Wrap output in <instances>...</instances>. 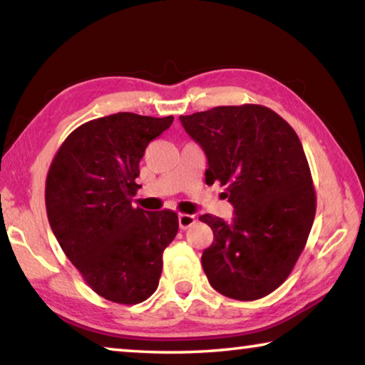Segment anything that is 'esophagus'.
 Returning a JSON list of instances; mask_svg holds the SVG:
<instances>
[{"label": "esophagus", "instance_id": "esophagus-1", "mask_svg": "<svg viewBox=\"0 0 365 365\" xmlns=\"http://www.w3.org/2000/svg\"><path fill=\"white\" fill-rule=\"evenodd\" d=\"M195 222H196V217H195V215H191V214H180V215H178V225H180L182 230L191 227L195 224Z\"/></svg>", "mask_w": 365, "mask_h": 365}]
</instances>
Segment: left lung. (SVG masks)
Instances as JSON below:
<instances>
[{"mask_svg":"<svg viewBox=\"0 0 365 365\" xmlns=\"http://www.w3.org/2000/svg\"><path fill=\"white\" fill-rule=\"evenodd\" d=\"M185 130L206 153V183L225 185L232 222L211 214L200 220L214 242L201 256L214 289L255 301L292 274L304 250L316 190L298 135L287 120L259 104L217 106L180 115Z\"/></svg>","mask_w":365,"mask_h":365,"instance_id":"obj_1","label":"left lung"}]
</instances>
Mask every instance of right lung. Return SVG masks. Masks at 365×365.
<instances>
[{"mask_svg": "<svg viewBox=\"0 0 365 365\" xmlns=\"http://www.w3.org/2000/svg\"><path fill=\"white\" fill-rule=\"evenodd\" d=\"M174 117L117 113L76 128L49 165V225L88 287L119 304L156 292L163 252L178 232L174 211L132 206L140 160Z\"/></svg>", "mask_w": 365, "mask_h": 365, "instance_id": "1", "label": "right lung"}]
</instances>
